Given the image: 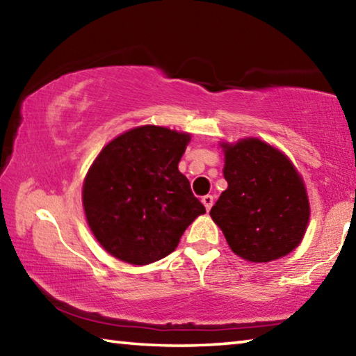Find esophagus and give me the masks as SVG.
<instances>
[{
	"label": "esophagus",
	"mask_w": 356,
	"mask_h": 356,
	"mask_svg": "<svg viewBox=\"0 0 356 356\" xmlns=\"http://www.w3.org/2000/svg\"><path fill=\"white\" fill-rule=\"evenodd\" d=\"M202 204H204V207H206L207 210H210V207L213 206V196H210V195H207V196H202Z\"/></svg>",
	"instance_id": "esophagus-1"
}]
</instances>
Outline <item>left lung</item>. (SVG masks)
I'll list each match as a JSON object with an SVG mask.
<instances>
[{
  "label": "left lung",
  "mask_w": 356,
  "mask_h": 356,
  "mask_svg": "<svg viewBox=\"0 0 356 356\" xmlns=\"http://www.w3.org/2000/svg\"><path fill=\"white\" fill-rule=\"evenodd\" d=\"M227 188L210 210L231 250L270 262L297 248L309 221L303 180L291 160L256 138L225 144Z\"/></svg>",
  "instance_id": "1"
}]
</instances>
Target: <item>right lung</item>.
Returning a JSON list of instances; mask_svg holds the SVG:
<instances>
[{"label": "right lung", "mask_w": 356, "mask_h": 356, "mask_svg": "<svg viewBox=\"0 0 356 356\" xmlns=\"http://www.w3.org/2000/svg\"><path fill=\"white\" fill-rule=\"evenodd\" d=\"M188 141V134L144 125L102 149L84 179L83 206L111 256L134 265L160 261L206 212L177 168Z\"/></svg>", "instance_id": "1"}]
</instances>
